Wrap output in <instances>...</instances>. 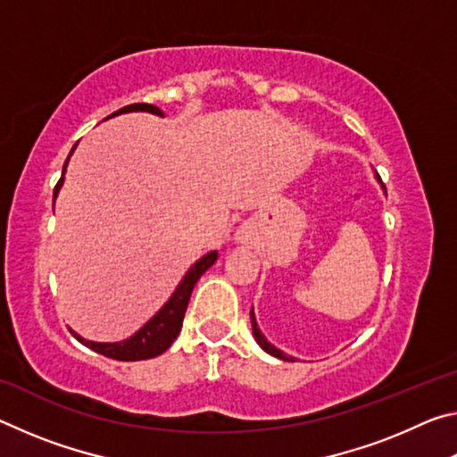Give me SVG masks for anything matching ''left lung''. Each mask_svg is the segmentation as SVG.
<instances>
[{
    "label": "left lung",
    "instance_id": "left-lung-1",
    "mask_svg": "<svg viewBox=\"0 0 457 457\" xmlns=\"http://www.w3.org/2000/svg\"><path fill=\"white\" fill-rule=\"evenodd\" d=\"M250 316H252V328H253V337H256L258 345L262 346V349H264V351H266V353H270V354H274V357H278V359H282V361H292L290 357H286V354H284L282 351H278L274 345H270L268 340H266V337L262 335L260 328H258V324H256V319H253V311L250 312Z\"/></svg>",
    "mask_w": 457,
    "mask_h": 457
}]
</instances>
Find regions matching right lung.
Returning <instances> with one entry per match:
<instances>
[{"label":"right lung","instance_id":"1","mask_svg":"<svg viewBox=\"0 0 457 457\" xmlns=\"http://www.w3.org/2000/svg\"><path fill=\"white\" fill-rule=\"evenodd\" d=\"M130 111H146L153 114H163L161 112V108L141 103V104L122 106L117 112H112L111 117H114V114H120V112H130ZM72 151H74V146H72ZM68 157H71V154H68ZM66 163H68V159H66ZM66 163H64V169H66ZM60 183H62V177L56 183V187H54V197H56ZM215 260H218V252H210L207 256L201 258L195 266H191V270L185 274L181 284L177 286L173 296L169 298V303L161 308V311L154 314L153 319L137 332V335H133L127 340H122V343H111V345L90 343V340H84L79 335H74V332L72 335L79 338L82 345H87L88 349L104 354V357L114 359V361H145V359L157 357V354L165 353L169 346L173 345V340L181 332L183 316H185V311H187L193 286L197 284L201 274H204L207 268H212L215 264Z\"/></svg>","mask_w":457,"mask_h":457}]
</instances>
